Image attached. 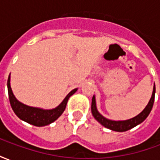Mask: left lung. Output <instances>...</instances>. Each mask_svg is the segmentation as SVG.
Returning a JSON list of instances; mask_svg holds the SVG:
<instances>
[{"instance_id": "8db88e82", "label": "left lung", "mask_w": 160, "mask_h": 160, "mask_svg": "<svg viewBox=\"0 0 160 160\" xmlns=\"http://www.w3.org/2000/svg\"><path fill=\"white\" fill-rule=\"evenodd\" d=\"M154 96H155V86L153 87V91H152V98L148 105L146 106L144 110L141 112L140 114L134 117V118H131L129 120L126 121H111L109 119H106L104 118L102 115L98 113V111H97V107H96V101H95V97H92V113L94 118L99 122L105 128H107L111 130L118 131V132H124L127 131L128 129H130L132 128L137 126L138 124L141 123L143 121L148 118V116L149 113L151 112L152 108L153 105V102H154Z\"/></svg>"}]
</instances>
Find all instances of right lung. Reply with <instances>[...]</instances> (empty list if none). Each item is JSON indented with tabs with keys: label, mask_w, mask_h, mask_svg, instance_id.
<instances>
[{
	"label": "right lung",
	"mask_w": 160,
	"mask_h": 160,
	"mask_svg": "<svg viewBox=\"0 0 160 160\" xmlns=\"http://www.w3.org/2000/svg\"><path fill=\"white\" fill-rule=\"evenodd\" d=\"M8 90L10 104L12 106V111L17 115V117L32 125L42 127V126H45L53 122L62 114V112L67 106L68 98L76 92L77 89H73V91H71L64 98V100L62 102V104L53 110H42L38 108L30 107L19 102L14 97L11 87H10V75L8 76Z\"/></svg>",
	"instance_id": "add662e5"
}]
</instances>
